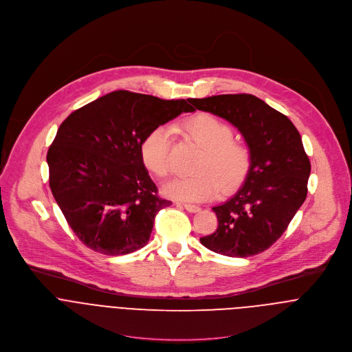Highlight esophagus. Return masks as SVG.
Wrapping results in <instances>:
<instances>
[{
  "label": "esophagus",
  "instance_id": "obj_1",
  "mask_svg": "<svg viewBox=\"0 0 352 352\" xmlns=\"http://www.w3.org/2000/svg\"><path fill=\"white\" fill-rule=\"evenodd\" d=\"M183 206H184V209H186L187 212H190V213H197V212H199V210H201V208H199V206H197V205H191V204H183Z\"/></svg>",
  "mask_w": 352,
  "mask_h": 352
}]
</instances>
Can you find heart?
I'll list each match as a JSON object with an SVG mask.
<instances>
[{
	"label": "heart",
	"instance_id": "heart-1",
	"mask_svg": "<svg viewBox=\"0 0 352 352\" xmlns=\"http://www.w3.org/2000/svg\"><path fill=\"white\" fill-rule=\"evenodd\" d=\"M186 135L202 147L192 176L176 177L164 192L173 199L201 202L213 198L220 187L230 190L243 180L250 166V151L232 139L230 124L209 113H197L183 122ZM140 158L148 172L166 177L170 172V132L165 126L153 128L142 140Z\"/></svg>",
	"mask_w": 352,
	"mask_h": 352
}]
</instances>
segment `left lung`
Returning <instances> with one entry per match:
<instances>
[{"mask_svg": "<svg viewBox=\"0 0 352 352\" xmlns=\"http://www.w3.org/2000/svg\"><path fill=\"white\" fill-rule=\"evenodd\" d=\"M190 103L232 124L250 151L242 186L213 208L217 230L199 241L230 257L261 253L285 232L305 201L311 164L301 136L286 116L253 95H217Z\"/></svg>", "mask_w": 352, "mask_h": 352, "instance_id": "left-lung-1", "label": "left lung"}]
</instances>
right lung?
<instances>
[{"label":"right lung","instance_id":"right-lung-1","mask_svg":"<svg viewBox=\"0 0 352 352\" xmlns=\"http://www.w3.org/2000/svg\"><path fill=\"white\" fill-rule=\"evenodd\" d=\"M188 111L184 99L116 91L62 122L47 155L50 187L84 245L120 256L148 242L157 213L172 202L158 197L140 144L153 128Z\"/></svg>","mask_w":352,"mask_h":352}]
</instances>
